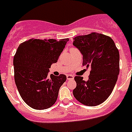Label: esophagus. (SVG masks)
Returning a JSON list of instances; mask_svg holds the SVG:
<instances>
[{
  "mask_svg": "<svg viewBox=\"0 0 132 132\" xmlns=\"http://www.w3.org/2000/svg\"><path fill=\"white\" fill-rule=\"evenodd\" d=\"M67 78L69 80H73L74 79V76L71 75H67Z\"/></svg>",
  "mask_w": 132,
  "mask_h": 132,
  "instance_id": "1",
  "label": "esophagus"
}]
</instances>
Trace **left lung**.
<instances>
[{
  "label": "left lung",
  "instance_id": "8db88e82",
  "mask_svg": "<svg viewBox=\"0 0 132 132\" xmlns=\"http://www.w3.org/2000/svg\"><path fill=\"white\" fill-rule=\"evenodd\" d=\"M73 45L83 55V66L90 67L88 80L76 76L74 97L84 105L103 103L113 92L119 75V52L110 37L97 32L77 36Z\"/></svg>",
  "mask_w": 132,
  "mask_h": 132
}]
</instances>
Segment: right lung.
<instances>
[{
  "instance_id": "right-lung-1",
  "label": "right lung",
  "mask_w": 132,
  "mask_h": 132,
  "mask_svg": "<svg viewBox=\"0 0 132 132\" xmlns=\"http://www.w3.org/2000/svg\"><path fill=\"white\" fill-rule=\"evenodd\" d=\"M68 41L31 38L19 44L14 57V79L21 98L31 108L46 109L56 101L67 77L48 74Z\"/></svg>"
}]
</instances>
